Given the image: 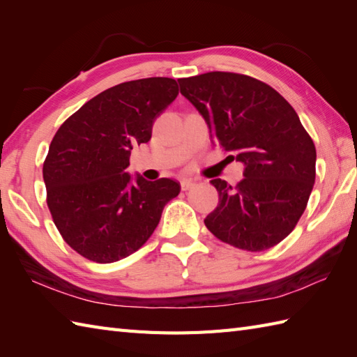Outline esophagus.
Wrapping results in <instances>:
<instances>
[{"instance_id":"esophagus-1","label":"esophagus","mask_w":357,"mask_h":357,"mask_svg":"<svg viewBox=\"0 0 357 357\" xmlns=\"http://www.w3.org/2000/svg\"><path fill=\"white\" fill-rule=\"evenodd\" d=\"M192 187H195V181H192V179H183V181H181V188H183V192L190 190Z\"/></svg>"}]
</instances>
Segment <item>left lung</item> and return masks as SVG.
Returning a JSON list of instances; mask_svg holds the SVG:
<instances>
[{
  "label": "left lung",
  "mask_w": 357,
  "mask_h": 357,
  "mask_svg": "<svg viewBox=\"0 0 357 357\" xmlns=\"http://www.w3.org/2000/svg\"><path fill=\"white\" fill-rule=\"evenodd\" d=\"M181 93L206 118L210 138L245 165L231 187L211 179L219 204L204 219L215 236L247 252H264L290 234L316 178V147L282 95L233 72L178 79Z\"/></svg>",
  "instance_id": "1"
}]
</instances>
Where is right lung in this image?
I'll use <instances>...</instances> for the list:
<instances>
[{
  "mask_svg": "<svg viewBox=\"0 0 357 357\" xmlns=\"http://www.w3.org/2000/svg\"><path fill=\"white\" fill-rule=\"evenodd\" d=\"M172 78H144L104 90L67 118L43 164L47 207L63 239L89 261L110 264L139 250L165 204L181 192L169 178L133 183L124 170L149 142L155 118L178 96Z\"/></svg>",
  "mask_w": 357,
  "mask_h": 357,
  "instance_id": "right-lung-1",
  "label": "right lung"
}]
</instances>
